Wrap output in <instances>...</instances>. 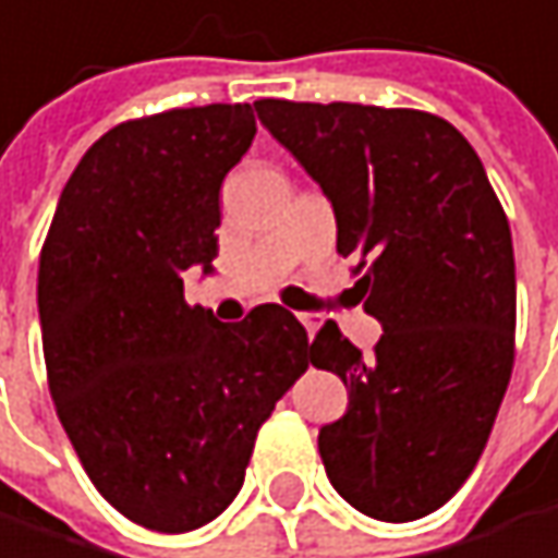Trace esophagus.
Masks as SVG:
<instances>
[{"mask_svg":"<svg viewBox=\"0 0 558 558\" xmlns=\"http://www.w3.org/2000/svg\"><path fill=\"white\" fill-rule=\"evenodd\" d=\"M299 322L305 325V331H308V338L318 331V325H322V315H315V312H299Z\"/></svg>","mask_w":558,"mask_h":558,"instance_id":"1","label":"esophagus"}]
</instances>
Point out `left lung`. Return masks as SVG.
<instances>
[{
  "mask_svg": "<svg viewBox=\"0 0 558 558\" xmlns=\"http://www.w3.org/2000/svg\"><path fill=\"white\" fill-rule=\"evenodd\" d=\"M266 131L331 199L338 253L365 272L385 328L365 359L335 322L312 365L348 388L318 430L335 490L359 513L411 523L473 473L513 375L517 266L504 206L466 137L437 114L263 98Z\"/></svg>",
  "mask_w": 558,
  "mask_h": 558,
  "instance_id": "obj_1",
  "label": "left lung"
}]
</instances>
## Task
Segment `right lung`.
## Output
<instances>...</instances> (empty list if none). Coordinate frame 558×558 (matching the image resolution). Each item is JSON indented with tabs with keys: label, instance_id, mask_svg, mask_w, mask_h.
Instances as JSON below:
<instances>
[{
	"label": "right lung",
	"instance_id": "obj_1",
	"mask_svg": "<svg viewBox=\"0 0 558 558\" xmlns=\"http://www.w3.org/2000/svg\"><path fill=\"white\" fill-rule=\"evenodd\" d=\"M253 137L250 105L111 128L68 177L38 259L58 421L98 494L157 533L233 504L263 421L312 362L282 305L223 325L183 299L190 266L214 272L220 186Z\"/></svg>",
	"mask_w": 558,
	"mask_h": 558
}]
</instances>
